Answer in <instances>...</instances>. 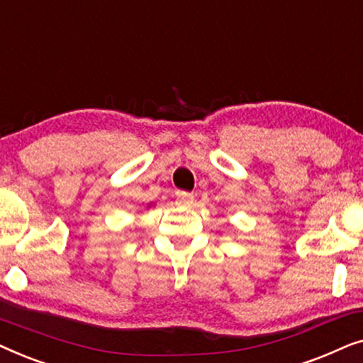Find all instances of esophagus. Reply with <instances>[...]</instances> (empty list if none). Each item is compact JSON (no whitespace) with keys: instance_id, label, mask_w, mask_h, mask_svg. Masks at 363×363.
I'll use <instances>...</instances> for the list:
<instances>
[{"instance_id":"34e87169","label":"esophagus","mask_w":363,"mask_h":363,"mask_svg":"<svg viewBox=\"0 0 363 363\" xmlns=\"http://www.w3.org/2000/svg\"><path fill=\"white\" fill-rule=\"evenodd\" d=\"M177 196H178V203H180V205H183V206L191 205L193 200H195V196H193L191 193H186V191L177 193Z\"/></svg>"}]
</instances>
